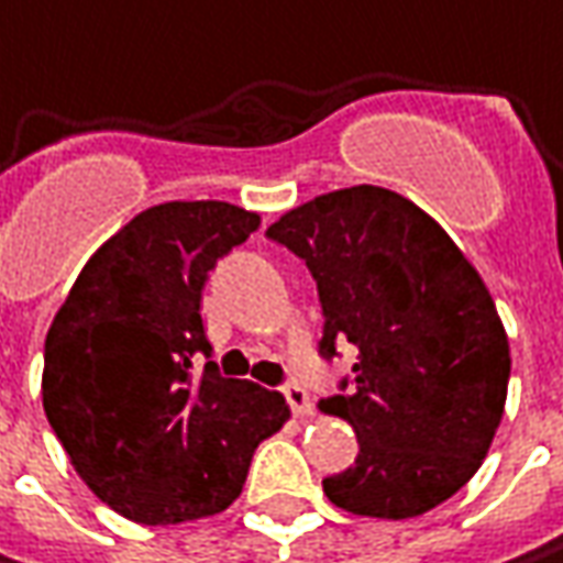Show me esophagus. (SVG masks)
I'll return each mask as SVG.
<instances>
[{
	"label": "esophagus",
	"instance_id": "esophagus-1",
	"mask_svg": "<svg viewBox=\"0 0 563 563\" xmlns=\"http://www.w3.org/2000/svg\"><path fill=\"white\" fill-rule=\"evenodd\" d=\"M282 391H285V398H288V405H291V411H295V415H301V418L314 415L311 391L301 386V383H288V386H282Z\"/></svg>",
	"mask_w": 563,
	"mask_h": 563
}]
</instances>
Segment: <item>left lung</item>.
<instances>
[{
	"instance_id": "1",
	"label": "left lung",
	"mask_w": 563,
	"mask_h": 563,
	"mask_svg": "<svg viewBox=\"0 0 563 563\" xmlns=\"http://www.w3.org/2000/svg\"><path fill=\"white\" fill-rule=\"evenodd\" d=\"M314 275L320 356L353 343V376L320 411L353 424L360 454L323 479L333 506L415 519L479 470L506 408L509 336L489 288L408 197L360 184L288 210L265 233Z\"/></svg>"
}]
</instances>
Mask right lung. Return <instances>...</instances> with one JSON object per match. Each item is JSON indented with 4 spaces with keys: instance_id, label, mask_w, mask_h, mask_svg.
I'll return each instance as SVG.
<instances>
[{
    "instance_id": "1",
    "label": "right lung",
    "mask_w": 563,
    "mask_h": 563,
    "mask_svg": "<svg viewBox=\"0 0 563 563\" xmlns=\"http://www.w3.org/2000/svg\"><path fill=\"white\" fill-rule=\"evenodd\" d=\"M255 230L258 213L223 200L148 207L90 255L47 330L44 415L80 479L132 522L223 512L291 415L278 391L220 376L200 317L207 272Z\"/></svg>"
}]
</instances>
